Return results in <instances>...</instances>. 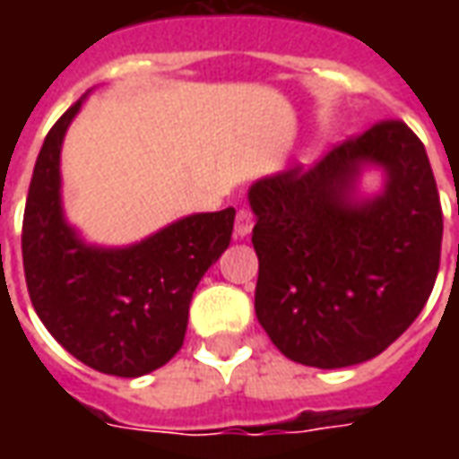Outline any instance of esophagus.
I'll list each match as a JSON object with an SVG mask.
<instances>
[{"label":"esophagus","mask_w":459,"mask_h":459,"mask_svg":"<svg viewBox=\"0 0 459 459\" xmlns=\"http://www.w3.org/2000/svg\"><path fill=\"white\" fill-rule=\"evenodd\" d=\"M253 213L248 209H240L236 216V238H248L250 230H253Z\"/></svg>","instance_id":"34e87169"}]
</instances>
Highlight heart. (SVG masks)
<instances>
[{
	"mask_svg": "<svg viewBox=\"0 0 459 459\" xmlns=\"http://www.w3.org/2000/svg\"><path fill=\"white\" fill-rule=\"evenodd\" d=\"M315 154H317V147L312 144V147H307V150H305V154H302V157H305V160H312Z\"/></svg>",
	"mask_w": 459,
	"mask_h": 459,
	"instance_id": "b5f03b06",
	"label": "heart"
}]
</instances>
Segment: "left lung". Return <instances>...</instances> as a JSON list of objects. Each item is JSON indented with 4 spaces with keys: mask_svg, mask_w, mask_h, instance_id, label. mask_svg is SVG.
Instances as JSON below:
<instances>
[{
    "mask_svg": "<svg viewBox=\"0 0 459 459\" xmlns=\"http://www.w3.org/2000/svg\"><path fill=\"white\" fill-rule=\"evenodd\" d=\"M378 169L371 197L360 177ZM258 253L255 315L305 366L364 364L413 325L433 292L443 209L423 142L398 120L339 144L309 171L250 184Z\"/></svg>",
    "mask_w": 459,
    "mask_h": 459,
    "instance_id": "8db88e82",
    "label": "left lung"
}]
</instances>
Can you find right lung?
I'll return each mask as SVG.
<instances>
[{"label":"right lung","mask_w":459,"mask_h":459,"mask_svg":"<svg viewBox=\"0 0 459 459\" xmlns=\"http://www.w3.org/2000/svg\"><path fill=\"white\" fill-rule=\"evenodd\" d=\"M83 100L61 115L36 160L22 233L26 288L68 354L100 374L137 378L184 344L191 295L229 248L236 209L191 213L130 246L88 243L61 196L64 137Z\"/></svg>","instance_id":"obj_1"}]
</instances>
